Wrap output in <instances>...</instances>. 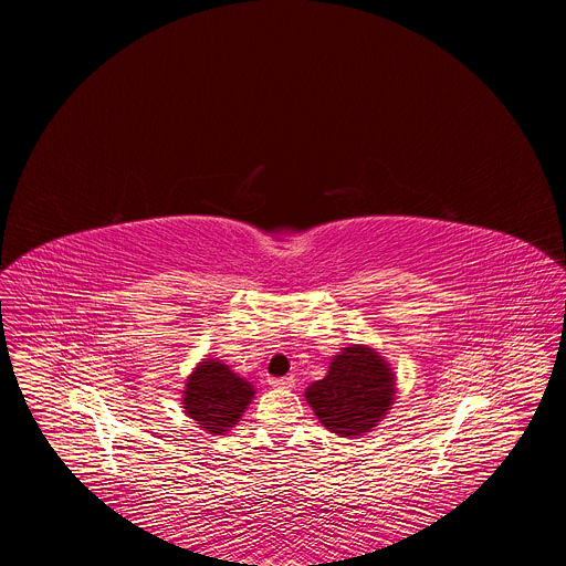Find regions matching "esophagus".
I'll use <instances>...</instances> for the list:
<instances>
[{
  "label": "esophagus",
  "mask_w": 566,
  "mask_h": 566,
  "mask_svg": "<svg viewBox=\"0 0 566 566\" xmlns=\"http://www.w3.org/2000/svg\"><path fill=\"white\" fill-rule=\"evenodd\" d=\"M269 382L273 387H277V389H291L295 385V378L293 376H284V378H271Z\"/></svg>",
  "instance_id": "obj_1"
}]
</instances>
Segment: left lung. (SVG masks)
<instances>
[{"mask_svg": "<svg viewBox=\"0 0 566 566\" xmlns=\"http://www.w3.org/2000/svg\"><path fill=\"white\" fill-rule=\"evenodd\" d=\"M306 400L327 430L356 437L376 428L394 402V374L367 347H345L329 374L306 387Z\"/></svg>", "mask_w": 566, "mask_h": 566, "instance_id": "1", "label": "left lung"}]
</instances>
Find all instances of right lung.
I'll list each match as a JSON object with an SVG mask.
<instances>
[{
	"mask_svg": "<svg viewBox=\"0 0 566 566\" xmlns=\"http://www.w3.org/2000/svg\"><path fill=\"white\" fill-rule=\"evenodd\" d=\"M253 385L239 378L219 360H203L188 378L184 408L210 434H223L237 426L253 398Z\"/></svg>",
	"mask_w": 566,
	"mask_h": 566,
	"instance_id": "right-lung-1",
	"label": "right lung"
}]
</instances>
